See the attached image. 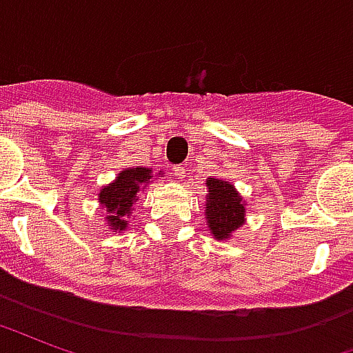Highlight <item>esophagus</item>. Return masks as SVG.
<instances>
[{"label": "esophagus", "instance_id": "esophagus-1", "mask_svg": "<svg viewBox=\"0 0 353 353\" xmlns=\"http://www.w3.org/2000/svg\"><path fill=\"white\" fill-rule=\"evenodd\" d=\"M174 176H176V179H183L185 177L183 166H174Z\"/></svg>", "mask_w": 353, "mask_h": 353}]
</instances>
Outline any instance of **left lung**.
<instances>
[{
	"mask_svg": "<svg viewBox=\"0 0 353 353\" xmlns=\"http://www.w3.org/2000/svg\"><path fill=\"white\" fill-rule=\"evenodd\" d=\"M206 225L215 240H230L245 223V202L236 187L217 177L206 179Z\"/></svg>",
	"mask_w": 353,
	"mask_h": 353,
	"instance_id": "left-lung-1",
	"label": "left lung"
}]
</instances>
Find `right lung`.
I'll use <instances>...</instances> for the list:
<instances>
[{
    "label": "right lung",
    "instance_id": "right-lung-1",
    "mask_svg": "<svg viewBox=\"0 0 353 353\" xmlns=\"http://www.w3.org/2000/svg\"><path fill=\"white\" fill-rule=\"evenodd\" d=\"M162 177V172L154 174L153 168H123L111 183L103 185L98 192V202L105 210L103 225L111 232H123L128 229V221L134 217L139 192L145 191L153 179Z\"/></svg>",
    "mask_w": 353,
    "mask_h": 353
}]
</instances>
